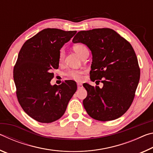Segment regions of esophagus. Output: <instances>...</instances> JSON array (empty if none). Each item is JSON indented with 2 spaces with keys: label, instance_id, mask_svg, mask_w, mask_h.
<instances>
[{
  "label": "esophagus",
  "instance_id": "esophagus-1",
  "mask_svg": "<svg viewBox=\"0 0 153 153\" xmlns=\"http://www.w3.org/2000/svg\"><path fill=\"white\" fill-rule=\"evenodd\" d=\"M77 89H80V88H82V84H80V83H77Z\"/></svg>",
  "mask_w": 153,
  "mask_h": 153
}]
</instances>
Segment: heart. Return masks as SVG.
Listing matches in <instances>:
<instances>
[{"label": "heart", "mask_w": 153, "mask_h": 153, "mask_svg": "<svg viewBox=\"0 0 153 153\" xmlns=\"http://www.w3.org/2000/svg\"><path fill=\"white\" fill-rule=\"evenodd\" d=\"M73 49L80 57H82L85 52L88 51L86 46L84 45H82V44H77V45H74ZM64 57L65 52L63 50H61L60 52H59V63H62V62L63 61ZM83 74H84V71L82 70H80V69H71V70L67 71L65 75L69 79L77 80V81H80V80H82L83 78Z\"/></svg>", "instance_id": "b5f03b06"}]
</instances>
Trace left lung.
Segmentation results:
<instances>
[{
    "instance_id": "obj_1",
    "label": "left lung",
    "mask_w": 153,
    "mask_h": 153,
    "mask_svg": "<svg viewBox=\"0 0 153 153\" xmlns=\"http://www.w3.org/2000/svg\"><path fill=\"white\" fill-rule=\"evenodd\" d=\"M72 42L84 44L91 51L90 79L103 84L101 88L83 84L88 93L83 100L87 113L101 121L120 117L133 102L140 76L132 46L110 28L80 31Z\"/></svg>"
}]
</instances>
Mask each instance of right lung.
I'll list each match as a JSON object with an SVG mask.
<instances>
[{
  "label": "right lung",
  "mask_w": 153,
  "mask_h": 153,
  "mask_svg": "<svg viewBox=\"0 0 153 153\" xmlns=\"http://www.w3.org/2000/svg\"><path fill=\"white\" fill-rule=\"evenodd\" d=\"M76 32L45 29L27 40L19 53L13 69L18 101L30 117L40 123L60 119L77 90L73 81L51 84V71L59 68L61 48Z\"/></svg>",
  "instance_id": "obj_1"
}]
</instances>
